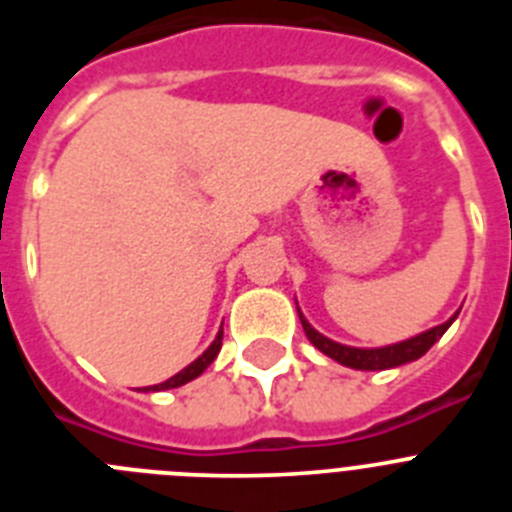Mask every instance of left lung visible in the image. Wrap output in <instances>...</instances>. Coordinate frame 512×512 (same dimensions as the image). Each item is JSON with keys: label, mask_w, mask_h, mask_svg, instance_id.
I'll list each match as a JSON object with an SVG mask.
<instances>
[{"label": "left lung", "mask_w": 512, "mask_h": 512, "mask_svg": "<svg viewBox=\"0 0 512 512\" xmlns=\"http://www.w3.org/2000/svg\"><path fill=\"white\" fill-rule=\"evenodd\" d=\"M297 315H300V323L305 328V336L310 338V343L318 351H323L325 356H330L333 361L343 366H351V369H361V372H379V369H395V366L402 364H410V361H418L420 356L438 341V338L449 330V325L454 323L456 315H451L446 323L436 325L431 330H423L418 336L413 338H405L400 343H390V346H379V348H356V346H346V343H338V341H330L328 336L318 333V330L312 328L307 323V318L302 315V310L297 307Z\"/></svg>", "instance_id": "left-lung-1"}]
</instances>
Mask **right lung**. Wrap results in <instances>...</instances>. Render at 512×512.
Segmentation results:
<instances>
[{
	"instance_id": "right-lung-1",
	"label": "right lung",
	"mask_w": 512,
	"mask_h": 512,
	"mask_svg": "<svg viewBox=\"0 0 512 512\" xmlns=\"http://www.w3.org/2000/svg\"><path fill=\"white\" fill-rule=\"evenodd\" d=\"M220 346H223V325H220V330H217L215 341H212L210 346H207V351H205V354H202V356H197V359H194L192 364L187 366V369H182V372H179V374H174V377H171V379H166V382H161V384H153V387H146V390H143V392H161V390H174V387H182V384L192 382V379H197V377H200V374L205 372L207 366H210L212 361L217 359V354H220Z\"/></svg>"
}]
</instances>
